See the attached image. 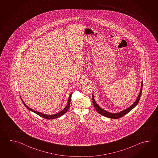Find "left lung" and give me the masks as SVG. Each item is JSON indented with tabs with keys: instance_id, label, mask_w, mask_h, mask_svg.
<instances>
[{
	"instance_id": "left-lung-1",
	"label": "left lung",
	"mask_w": 158,
	"mask_h": 158,
	"mask_svg": "<svg viewBox=\"0 0 158 158\" xmlns=\"http://www.w3.org/2000/svg\"><path fill=\"white\" fill-rule=\"evenodd\" d=\"M142 85H143V82H142L141 87V89L139 95L137 97V99L135 100V102L132 104L131 106L128 107L127 109L123 110L122 111L118 113H110L107 111L105 110L102 109V108H101L96 103V102L95 101L94 98V95L92 94V101H93V103H94V107L95 108V109L101 115H103L104 116H106L107 118H111V119H119L120 118H122V116H124L127 113H129L130 111H131L134 107L136 106V105L139 103V101L140 99V97L141 96L142 90Z\"/></svg>"
}]
</instances>
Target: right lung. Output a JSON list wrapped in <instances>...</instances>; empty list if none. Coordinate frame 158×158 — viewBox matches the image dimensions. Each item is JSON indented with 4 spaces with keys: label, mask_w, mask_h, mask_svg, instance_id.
Returning <instances> with one entry per match:
<instances>
[{
    "label": "right lung",
    "mask_w": 158,
    "mask_h": 158,
    "mask_svg": "<svg viewBox=\"0 0 158 158\" xmlns=\"http://www.w3.org/2000/svg\"><path fill=\"white\" fill-rule=\"evenodd\" d=\"M72 94H73V93H71L70 95V96L69 97V98H68V103H67L66 106V107H64V109L62 110V111H61L60 112L57 113V114H53V115H47V114H43V113H39V112H38V111H35V110H34L33 109H30V108L27 106L26 105V104L25 103V102L23 101V100L22 99V98H21V100H22V101H23V105H25V106L26 107V108H27V109H29L30 111H32V112H33V113H35V114H38V115H39V116L42 117L43 118H44V119H56V118H59V117L62 116V115H63L64 114H65V113H66V112L68 111V110H69V107H70V102H71V95H72Z\"/></svg>",
    "instance_id": "1"
}]
</instances>
